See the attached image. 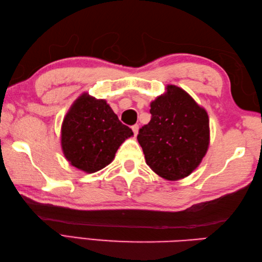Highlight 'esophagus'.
<instances>
[{
  "label": "esophagus",
  "mask_w": 262,
  "mask_h": 262,
  "mask_svg": "<svg viewBox=\"0 0 262 262\" xmlns=\"http://www.w3.org/2000/svg\"><path fill=\"white\" fill-rule=\"evenodd\" d=\"M138 128H140V126H138V125H133L132 126V129H133V132H134V135H137Z\"/></svg>",
  "instance_id": "34e87169"
}]
</instances>
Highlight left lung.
I'll return each instance as SVG.
<instances>
[{
	"mask_svg": "<svg viewBox=\"0 0 262 262\" xmlns=\"http://www.w3.org/2000/svg\"><path fill=\"white\" fill-rule=\"evenodd\" d=\"M149 113L151 120L137 135L147 165L168 180L189 176L207 152V113L176 85H168L164 96L151 103Z\"/></svg>",
	"mask_w": 262,
	"mask_h": 262,
	"instance_id": "8db88e82",
	"label": "left lung"
}]
</instances>
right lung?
<instances>
[{"instance_id":"right-lung-1","label":"right lung","mask_w":262,"mask_h":262,"mask_svg":"<svg viewBox=\"0 0 262 262\" xmlns=\"http://www.w3.org/2000/svg\"><path fill=\"white\" fill-rule=\"evenodd\" d=\"M133 135L104 100L83 94L64 118L62 147L71 164L96 172L114 160L117 149Z\"/></svg>"}]
</instances>
